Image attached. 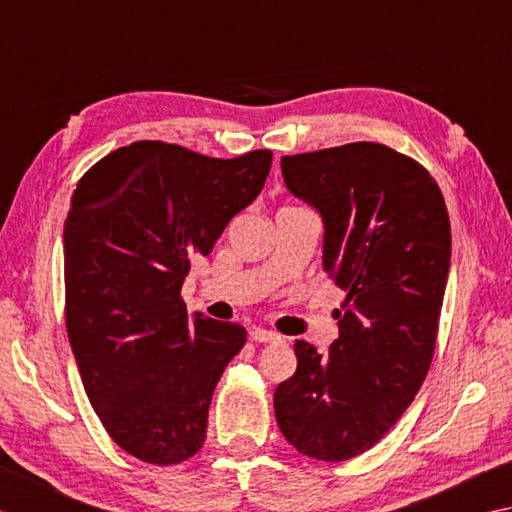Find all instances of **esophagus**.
<instances>
[{
	"label": "esophagus",
	"mask_w": 512,
	"mask_h": 512,
	"mask_svg": "<svg viewBox=\"0 0 512 512\" xmlns=\"http://www.w3.org/2000/svg\"><path fill=\"white\" fill-rule=\"evenodd\" d=\"M249 338H252L254 342H269V344L283 342V338H280L278 333L269 331V329H252V331H249Z\"/></svg>",
	"instance_id": "esophagus-1"
}]
</instances>
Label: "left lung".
I'll return each mask as SVG.
<instances>
[{"label": "left lung", "instance_id": "left-lung-1", "mask_svg": "<svg viewBox=\"0 0 512 512\" xmlns=\"http://www.w3.org/2000/svg\"><path fill=\"white\" fill-rule=\"evenodd\" d=\"M291 194L325 221V271L347 298L327 356L296 342L280 382V433L302 455L344 462L378 444L429 373L451 265V221L429 170L382 143L283 156Z\"/></svg>", "mask_w": 512, "mask_h": 512}]
</instances>
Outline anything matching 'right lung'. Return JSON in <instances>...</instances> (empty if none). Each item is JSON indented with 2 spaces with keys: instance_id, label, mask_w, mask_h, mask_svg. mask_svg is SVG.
<instances>
[{
  "instance_id": "add662e5",
  "label": "right lung",
  "mask_w": 512,
  "mask_h": 512,
  "mask_svg": "<svg viewBox=\"0 0 512 512\" xmlns=\"http://www.w3.org/2000/svg\"><path fill=\"white\" fill-rule=\"evenodd\" d=\"M271 150L214 159L134 141L81 176L64 227L66 329L92 409L125 453L172 466L205 442L218 380L247 331L181 298L194 256L212 252L254 201Z\"/></svg>"
}]
</instances>
